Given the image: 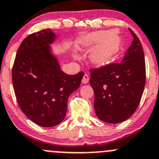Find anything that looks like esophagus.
<instances>
[{
    "label": "esophagus",
    "instance_id": "1",
    "mask_svg": "<svg viewBox=\"0 0 159 159\" xmlns=\"http://www.w3.org/2000/svg\"><path fill=\"white\" fill-rule=\"evenodd\" d=\"M88 82H89V76H88V75L85 74L83 76L82 83L83 84H88Z\"/></svg>",
    "mask_w": 159,
    "mask_h": 159
}]
</instances>
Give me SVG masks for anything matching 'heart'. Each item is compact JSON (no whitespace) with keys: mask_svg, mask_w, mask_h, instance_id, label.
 I'll return each instance as SVG.
<instances>
[{"mask_svg":"<svg viewBox=\"0 0 159 159\" xmlns=\"http://www.w3.org/2000/svg\"><path fill=\"white\" fill-rule=\"evenodd\" d=\"M76 44L81 50H90L97 46L90 54V62L97 67H104L110 64L119 53L122 38L116 30H101L82 35ZM74 57L78 58L76 55Z\"/></svg>","mask_w":159,"mask_h":159,"instance_id":"heart-1","label":"heart"}]
</instances>
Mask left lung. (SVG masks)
<instances>
[{
  "label": "left lung",
  "mask_w": 159,
  "mask_h": 159,
  "mask_svg": "<svg viewBox=\"0 0 159 159\" xmlns=\"http://www.w3.org/2000/svg\"><path fill=\"white\" fill-rule=\"evenodd\" d=\"M130 31L134 40L121 63L90 70L96 116L106 123L118 124L130 118L138 107L144 90L143 49L138 37Z\"/></svg>",
  "instance_id": "left-lung-1"
}]
</instances>
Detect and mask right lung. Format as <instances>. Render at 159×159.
Here are the masks:
<instances>
[{
    "label": "right lung",
    "mask_w": 159,
    "mask_h": 159,
    "mask_svg": "<svg viewBox=\"0 0 159 159\" xmlns=\"http://www.w3.org/2000/svg\"><path fill=\"white\" fill-rule=\"evenodd\" d=\"M50 29L33 33L21 43L12 78L21 110L41 127L56 126L65 118L68 99L81 84L83 71L74 75L60 69L50 45L57 40Z\"/></svg>",
    "instance_id": "add662e5"
}]
</instances>
